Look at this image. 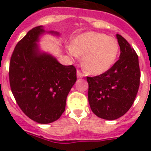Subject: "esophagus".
I'll return each mask as SVG.
<instances>
[{"mask_svg": "<svg viewBox=\"0 0 151 151\" xmlns=\"http://www.w3.org/2000/svg\"><path fill=\"white\" fill-rule=\"evenodd\" d=\"M77 76H78V78H81L84 77V74H83V73H81L80 70H78L77 71Z\"/></svg>", "mask_w": 151, "mask_h": 151, "instance_id": "esophagus-1", "label": "esophagus"}]
</instances>
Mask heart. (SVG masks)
<instances>
[{"instance_id": "obj_1", "label": "heart", "mask_w": 151, "mask_h": 151, "mask_svg": "<svg viewBox=\"0 0 151 151\" xmlns=\"http://www.w3.org/2000/svg\"><path fill=\"white\" fill-rule=\"evenodd\" d=\"M69 52L75 57L84 56L82 66L87 73L99 75L109 70L114 64L119 45L112 37L96 32H86L74 39Z\"/></svg>"}]
</instances>
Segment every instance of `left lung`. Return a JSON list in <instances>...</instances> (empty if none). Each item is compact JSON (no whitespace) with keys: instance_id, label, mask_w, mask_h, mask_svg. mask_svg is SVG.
<instances>
[{"instance_id":"1","label":"left lung","mask_w":151,"mask_h":151,"mask_svg":"<svg viewBox=\"0 0 151 151\" xmlns=\"http://www.w3.org/2000/svg\"><path fill=\"white\" fill-rule=\"evenodd\" d=\"M116 37L119 59L104 73L87 77L90 107L97 117L106 120L117 119L131 108L140 81L138 55L123 37Z\"/></svg>"}]
</instances>
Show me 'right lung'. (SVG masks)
Here are the masks:
<instances>
[{
  "instance_id": "right-lung-1",
  "label": "right lung",
  "mask_w": 151,
  "mask_h": 151,
  "mask_svg": "<svg viewBox=\"0 0 151 151\" xmlns=\"http://www.w3.org/2000/svg\"><path fill=\"white\" fill-rule=\"evenodd\" d=\"M46 33L60 35L47 31L43 26L33 28L16 45L9 66L11 89L18 105L27 117L40 124L59 119L77 81L73 65L63 66L52 55L41 51L37 43Z\"/></svg>"
}]
</instances>
